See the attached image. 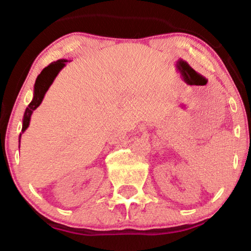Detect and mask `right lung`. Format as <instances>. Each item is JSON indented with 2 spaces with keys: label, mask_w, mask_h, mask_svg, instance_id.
Returning a JSON list of instances; mask_svg holds the SVG:
<instances>
[{
  "label": "right lung",
  "mask_w": 251,
  "mask_h": 251,
  "mask_svg": "<svg viewBox=\"0 0 251 251\" xmlns=\"http://www.w3.org/2000/svg\"><path fill=\"white\" fill-rule=\"evenodd\" d=\"M68 62V59H58V61L51 63L47 68L42 70V72L38 75V78L35 80L34 85V94H33V100L32 102L29 103L27 108L25 110L24 113V119H23V128L22 133L25 132V129L28 127L29 120H31V116L34 110L38 108V106L41 104L43 98H45V94L48 91V88L51 85L53 80H55L56 76L59 73V71L64 68L65 63ZM21 135H19V143H21Z\"/></svg>",
  "instance_id": "add662e5"
}]
</instances>
